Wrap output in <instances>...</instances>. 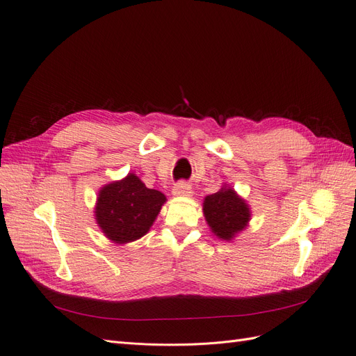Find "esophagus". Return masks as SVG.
<instances>
[{"instance_id": "obj_1", "label": "esophagus", "mask_w": 356, "mask_h": 356, "mask_svg": "<svg viewBox=\"0 0 356 356\" xmlns=\"http://www.w3.org/2000/svg\"><path fill=\"white\" fill-rule=\"evenodd\" d=\"M172 194H174V195H186V197H187V195H191V194H193V190H191L190 184L181 181V182H177L175 186H174Z\"/></svg>"}]
</instances>
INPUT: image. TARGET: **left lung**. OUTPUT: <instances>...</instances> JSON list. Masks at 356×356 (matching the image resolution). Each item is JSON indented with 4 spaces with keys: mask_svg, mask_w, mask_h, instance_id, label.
I'll list each match as a JSON object with an SVG mask.
<instances>
[{
    "mask_svg": "<svg viewBox=\"0 0 356 356\" xmlns=\"http://www.w3.org/2000/svg\"><path fill=\"white\" fill-rule=\"evenodd\" d=\"M203 211L211 231L226 241L243 231L250 220V209L245 202L226 187L204 198Z\"/></svg>",
    "mask_w": 356,
    "mask_h": 356,
    "instance_id": "8db88e82",
    "label": "left lung"
}]
</instances>
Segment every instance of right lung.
<instances>
[{"instance_id":"add662e5","label":"right lung","mask_w":356,"mask_h":356,"mask_svg":"<svg viewBox=\"0 0 356 356\" xmlns=\"http://www.w3.org/2000/svg\"><path fill=\"white\" fill-rule=\"evenodd\" d=\"M165 202L161 191L147 188L134 174H129L99 191L96 222L113 243H131L147 234Z\"/></svg>"}]
</instances>
